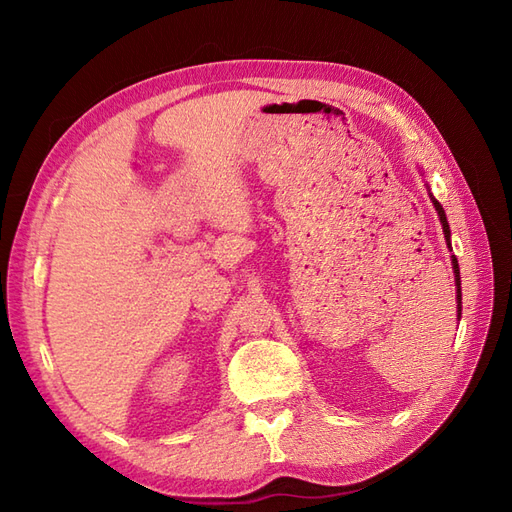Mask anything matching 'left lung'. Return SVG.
Segmentation results:
<instances>
[{"label":"left lung","mask_w":512,"mask_h":512,"mask_svg":"<svg viewBox=\"0 0 512 512\" xmlns=\"http://www.w3.org/2000/svg\"><path fill=\"white\" fill-rule=\"evenodd\" d=\"M431 201L433 206L437 210V216H440V223H442V229H444V238L448 242V248H450V227H448V221H446V214H444V208L440 206V201H437L433 195H431ZM452 270H455V283H457V315L461 317V276H459V261L457 257L452 255Z\"/></svg>","instance_id":"8db88e82"}]
</instances>
